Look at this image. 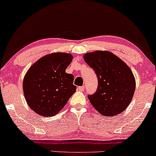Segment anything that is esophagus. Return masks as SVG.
<instances>
[{"label":"esophagus","mask_w":156,"mask_h":156,"mask_svg":"<svg viewBox=\"0 0 156 156\" xmlns=\"http://www.w3.org/2000/svg\"><path fill=\"white\" fill-rule=\"evenodd\" d=\"M77 89L79 90H80V91H83V90H85V87H84V86H80V87H77Z\"/></svg>","instance_id":"obj_1"}]
</instances>
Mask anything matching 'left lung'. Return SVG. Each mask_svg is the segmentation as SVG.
<instances>
[{"mask_svg": "<svg viewBox=\"0 0 156 156\" xmlns=\"http://www.w3.org/2000/svg\"><path fill=\"white\" fill-rule=\"evenodd\" d=\"M83 57L98 78L97 91L88 96L93 107L105 116L122 113L132 101L136 89V80L130 67L108 51L88 52Z\"/></svg>", "mask_w": 156, "mask_h": 156, "instance_id": "8db88e82", "label": "left lung"}]
</instances>
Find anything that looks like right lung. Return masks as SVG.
<instances>
[{"mask_svg": "<svg viewBox=\"0 0 156 156\" xmlns=\"http://www.w3.org/2000/svg\"><path fill=\"white\" fill-rule=\"evenodd\" d=\"M73 56L63 52L45 55L29 68L23 82L28 105L42 116H54L76 91L73 76L66 73Z\"/></svg>", "mask_w": 156, "mask_h": 156, "instance_id": "1", "label": "right lung"}]
</instances>
